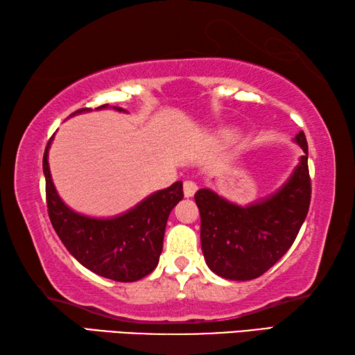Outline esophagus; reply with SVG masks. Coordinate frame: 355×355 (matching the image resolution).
Listing matches in <instances>:
<instances>
[{"label": "esophagus", "instance_id": "1", "mask_svg": "<svg viewBox=\"0 0 355 355\" xmlns=\"http://www.w3.org/2000/svg\"><path fill=\"white\" fill-rule=\"evenodd\" d=\"M198 190V185L193 181H185L184 182V196L185 198H191Z\"/></svg>", "mask_w": 355, "mask_h": 355}]
</instances>
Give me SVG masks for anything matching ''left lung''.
Listing matches in <instances>:
<instances>
[{
  "mask_svg": "<svg viewBox=\"0 0 355 355\" xmlns=\"http://www.w3.org/2000/svg\"><path fill=\"white\" fill-rule=\"evenodd\" d=\"M300 165L276 193L250 206H237L215 191L201 189L195 201L201 215V246L215 275L251 281L268 271L293 245L310 206L309 146L301 130Z\"/></svg>",
  "mask_w": 355,
  "mask_h": 355,
  "instance_id": "1",
  "label": "left lung"
}]
</instances>
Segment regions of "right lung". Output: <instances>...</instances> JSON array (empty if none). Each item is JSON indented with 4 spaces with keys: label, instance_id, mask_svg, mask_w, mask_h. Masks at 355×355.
<instances>
[{
    "label": "right lung",
    "instance_id": "1",
    "mask_svg": "<svg viewBox=\"0 0 355 355\" xmlns=\"http://www.w3.org/2000/svg\"><path fill=\"white\" fill-rule=\"evenodd\" d=\"M109 107L107 104L98 109ZM116 110L124 112L121 107ZM90 109H79L83 114ZM49 139L43 154L46 181V206L55 234L68 252L98 276L116 282H135L148 276L159 263L164 248L166 220L173 207L182 200V182L149 195L134 209L114 218H92L74 212L60 200L48 165Z\"/></svg>",
    "mask_w": 355,
    "mask_h": 355
}]
</instances>
